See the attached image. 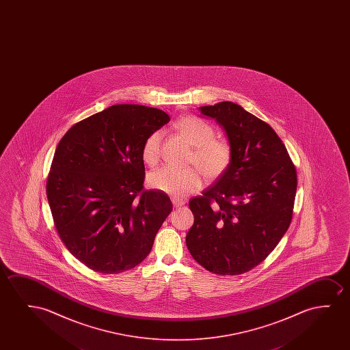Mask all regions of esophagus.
<instances>
[{
  "mask_svg": "<svg viewBox=\"0 0 350 350\" xmlns=\"http://www.w3.org/2000/svg\"><path fill=\"white\" fill-rule=\"evenodd\" d=\"M171 201H172V204L176 206V208L184 206V204L187 203L185 200H182V198H179V197H172V198H171Z\"/></svg>",
  "mask_w": 350,
  "mask_h": 350,
  "instance_id": "1",
  "label": "esophagus"
}]
</instances>
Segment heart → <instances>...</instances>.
I'll list each match as a JSON object with an SVG mask.
<instances>
[{"instance_id":"heart-1","label":"heart","mask_w":350,"mask_h":350,"mask_svg":"<svg viewBox=\"0 0 350 350\" xmlns=\"http://www.w3.org/2000/svg\"><path fill=\"white\" fill-rule=\"evenodd\" d=\"M174 128L193 147L191 161L206 178L220 177L228 168L232 160V149L225 141L214 139L215 133L211 125L195 117H182L174 123ZM161 139V133L155 131L144 141L142 159L149 166H154L159 161ZM147 184L157 191L184 197L198 190L202 179L195 168L163 166L149 173Z\"/></svg>"}]
</instances>
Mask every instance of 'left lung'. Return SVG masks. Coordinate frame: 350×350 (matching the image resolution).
Wrapping results in <instances>:
<instances>
[{
  "mask_svg": "<svg viewBox=\"0 0 350 350\" xmlns=\"http://www.w3.org/2000/svg\"><path fill=\"white\" fill-rule=\"evenodd\" d=\"M225 131L232 160L189 206L195 221L187 250L217 275H240L268 257L291 225L297 172L270 125L232 101L201 106Z\"/></svg>",
  "mask_w": 350,
  "mask_h": 350,
  "instance_id": "1",
  "label": "left lung"
}]
</instances>
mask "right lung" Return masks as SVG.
Segmentation results:
<instances>
[{"label": "right lung", "mask_w": 350, "mask_h": 350, "mask_svg": "<svg viewBox=\"0 0 350 350\" xmlns=\"http://www.w3.org/2000/svg\"><path fill=\"white\" fill-rule=\"evenodd\" d=\"M154 107L120 104L72 125L57 144L49 206L69 252L101 273L141 263L172 211L165 192L144 191L142 147L170 122Z\"/></svg>", "instance_id": "1"}]
</instances>
